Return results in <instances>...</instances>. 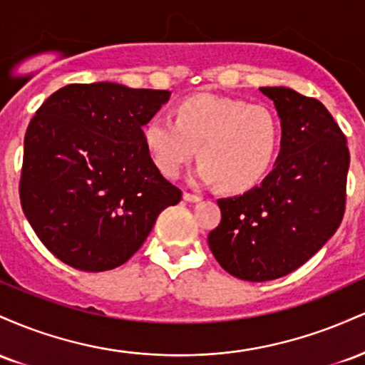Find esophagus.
<instances>
[{
    "label": "esophagus",
    "mask_w": 365,
    "mask_h": 365,
    "mask_svg": "<svg viewBox=\"0 0 365 365\" xmlns=\"http://www.w3.org/2000/svg\"><path fill=\"white\" fill-rule=\"evenodd\" d=\"M200 199H202V197H200V195L188 194V192H185V194H183V200H185V202H199Z\"/></svg>",
    "instance_id": "esophagus-1"
}]
</instances>
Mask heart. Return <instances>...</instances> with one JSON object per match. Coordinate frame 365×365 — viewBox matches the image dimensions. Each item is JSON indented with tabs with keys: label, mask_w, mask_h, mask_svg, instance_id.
Returning a JSON list of instances; mask_svg holds the SVG:
<instances>
[{
	"label": "heart",
	"mask_w": 365,
	"mask_h": 365,
	"mask_svg": "<svg viewBox=\"0 0 365 365\" xmlns=\"http://www.w3.org/2000/svg\"><path fill=\"white\" fill-rule=\"evenodd\" d=\"M144 144L166 177H177L199 150L197 182L244 192L257 185L273 165L279 123L264 104L199 94L178 104L177 118L154 115L144 127Z\"/></svg>",
	"instance_id": "heart-1"
}]
</instances>
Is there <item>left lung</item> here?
<instances>
[{
    "label": "left lung",
    "mask_w": 365,
    "mask_h": 365,
    "mask_svg": "<svg viewBox=\"0 0 365 365\" xmlns=\"http://www.w3.org/2000/svg\"><path fill=\"white\" fill-rule=\"evenodd\" d=\"M274 103L282 142L261 185L217 200L221 223L207 235L226 273L269 282L307 262L340 226L350 153L324 104L288 87H261Z\"/></svg>",
    "instance_id": "8db88e82"
}]
</instances>
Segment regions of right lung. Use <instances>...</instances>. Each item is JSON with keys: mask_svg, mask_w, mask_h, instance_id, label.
I'll list each match as a JSON object with an SVG mask.
<instances>
[{"mask_svg": "<svg viewBox=\"0 0 365 365\" xmlns=\"http://www.w3.org/2000/svg\"><path fill=\"white\" fill-rule=\"evenodd\" d=\"M170 91L70 83L49 96L24 140L20 202L46 249L75 269H115L140 249L182 190L154 165L144 127Z\"/></svg>", "mask_w": 365, "mask_h": 365, "instance_id": "right-lung-1", "label": "right lung"}]
</instances>
